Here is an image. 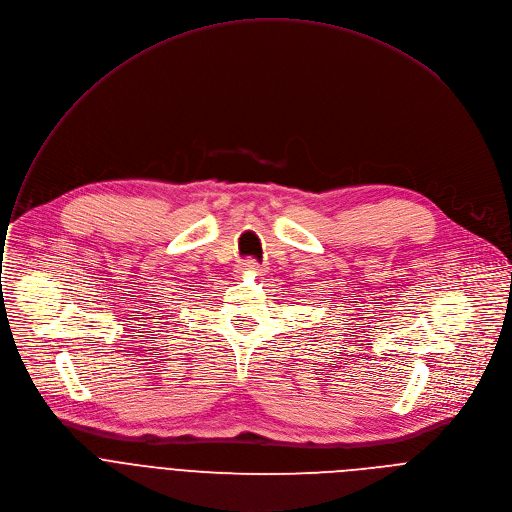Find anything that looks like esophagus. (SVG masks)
I'll use <instances>...</instances> for the list:
<instances>
[{
    "mask_svg": "<svg viewBox=\"0 0 512 512\" xmlns=\"http://www.w3.org/2000/svg\"><path fill=\"white\" fill-rule=\"evenodd\" d=\"M238 272H242V274H258L260 272V264L256 260H242L238 264Z\"/></svg>",
    "mask_w": 512,
    "mask_h": 512,
    "instance_id": "esophagus-1",
    "label": "esophagus"
}]
</instances>
